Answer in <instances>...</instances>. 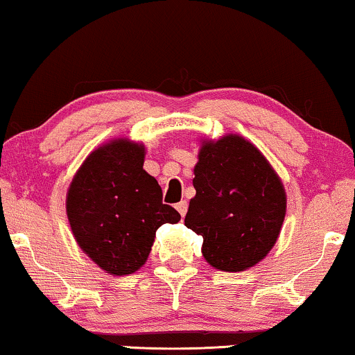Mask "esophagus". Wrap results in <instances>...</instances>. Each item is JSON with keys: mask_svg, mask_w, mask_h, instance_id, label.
<instances>
[{"mask_svg": "<svg viewBox=\"0 0 355 355\" xmlns=\"http://www.w3.org/2000/svg\"><path fill=\"white\" fill-rule=\"evenodd\" d=\"M175 208H177V211L178 213H180V216L183 218L187 214V209H188V203L185 200L183 201H180V203H177V206H175Z\"/></svg>", "mask_w": 355, "mask_h": 355, "instance_id": "34e87169", "label": "esophagus"}]
</instances>
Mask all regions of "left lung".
I'll return each instance as SVG.
<instances>
[{"label": "left lung", "mask_w": 355, "mask_h": 355, "mask_svg": "<svg viewBox=\"0 0 355 355\" xmlns=\"http://www.w3.org/2000/svg\"><path fill=\"white\" fill-rule=\"evenodd\" d=\"M185 226L203 236L206 262L242 272L268 254L280 234L286 195L257 147L241 136L203 142Z\"/></svg>", "instance_id": "1"}]
</instances>
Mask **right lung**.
<instances>
[{
	"label": "right lung",
	"instance_id": "right-lung-1",
	"mask_svg": "<svg viewBox=\"0 0 355 355\" xmlns=\"http://www.w3.org/2000/svg\"><path fill=\"white\" fill-rule=\"evenodd\" d=\"M142 165L144 146L118 139L87 157L67 195V216L78 245L113 275L144 266L155 231L180 221Z\"/></svg>",
	"mask_w": 355,
	"mask_h": 355
}]
</instances>
